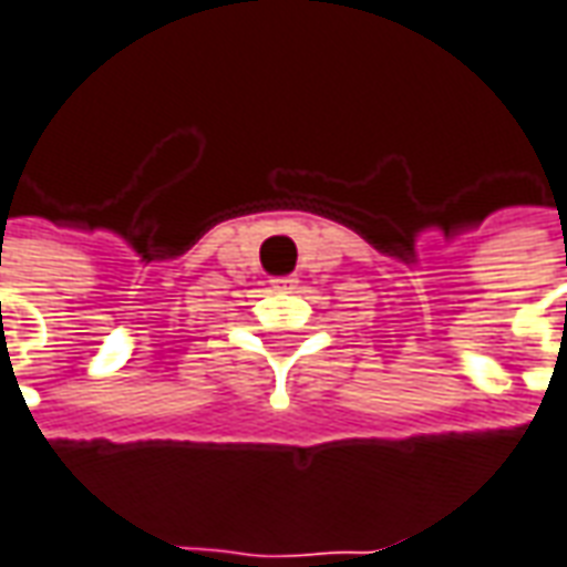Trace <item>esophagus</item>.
Returning <instances> with one entry per match:
<instances>
[{"mask_svg":"<svg viewBox=\"0 0 567 567\" xmlns=\"http://www.w3.org/2000/svg\"><path fill=\"white\" fill-rule=\"evenodd\" d=\"M296 284H299V280H296V277H292V275H287V277H275V280H271V287H275V290H280V292H290V290H296Z\"/></svg>","mask_w":567,"mask_h":567,"instance_id":"obj_1","label":"esophagus"}]
</instances>
